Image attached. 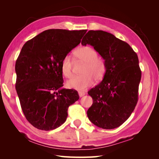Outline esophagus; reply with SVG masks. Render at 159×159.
<instances>
[{"label": "esophagus", "mask_w": 159, "mask_h": 159, "mask_svg": "<svg viewBox=\"0 0 159 159\" xmlns=\"http://www.w3.org/2000/svg\"><path fill=\"white\" fill-rule=\"evenodd\" d=\"M78 94H79V96L80 98L83 97V96H84L85 95V93L84 92V91H79L78 92Z\"/></svg>", "instance_id": "obj_1"}]
</instances>
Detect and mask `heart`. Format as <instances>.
Masks as SVG:
<instances>
[{
    "label": "heart",
    "mask_w": 159,
    "mask_h": 159,
    "mask_svg": "<svg viewBox=\"0 0 159 159\" xmlns=\"http://www.w3.org/2000/svg\"><path fill=\"white\" fill-rule=\"evenodd\" d=\"M77 61L85 62L82 70L84 74L74 76L67 82V86L71 89L84 91L87 89L95 80L102 78L105 71V63L98 53L89 46L81 47L74 52ZM74 60L70 56H66L61 63V70L63 75L68 78L73 75Z\"/></svg>",
    "instance_id": "1"
}]
</instances>
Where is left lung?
Masks as SVG:
<instances>
[{
  "label": "left lung",
  "instance_id": "8db88e82",
  "mask_svg": "<svg viewBox=\"0 0 159 159\" xmlns=\"http://www.w3.org/2000/svg\"><path fill=\"white\" fill-rule=\"evenodd\" d=\"M81 44L93 47L105 63L103 80L88 91L93 104L87 114L90 121L104 129L119 127L137 103L141 71L137 54L127 42L103 30H89Z\"/></svg>",
  "mask_w": 159,
  "mask_h": 159
}]
</instances>
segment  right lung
Wrapping results in <instances>:
<instances>
[{"instance_id": "add662e5", "label": "right lung", "mask_w": 159, "mask_h": 159, "mask_svg": "<svg viewBox=\"0 0 159 159\" xmlns=\"http://www.w3.org/2000/svg\"><path fill=\"white\" fill-rule=\"evenodd\" d=\"M87 30L50 29L23 46L16 61V90L25 116L34 127L50 131L61 126L78 91L62 88L61 63Z\"/></svg>"}]
</instances>
